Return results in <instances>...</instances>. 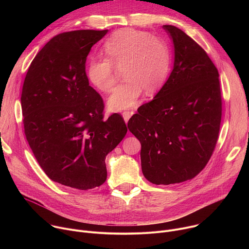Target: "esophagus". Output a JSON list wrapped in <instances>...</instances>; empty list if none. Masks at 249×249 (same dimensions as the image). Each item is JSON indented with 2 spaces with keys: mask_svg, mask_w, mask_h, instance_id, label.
<instances>
[{
  "mask_svg": "<svg viewBox=\"0 0 249 249\" xmlns=\"http://www.w3.org/2000/svg\"><path fill=\"white\" fill-rule=\"evenodd\" d=\"M133 113H134L133 111H124V112L122 113V116H123V118H124V120H125L126 123L129 121V119H130V117L132 116Z\"/></svg>",
  "mask_w": 249,
  "mask_h": 249,
  "instance_id": "1",
  "label": "esophagus"
}]
</instances>
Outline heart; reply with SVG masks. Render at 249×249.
Masks as SVG:
<instances>
[{
  "mask_svg": "<svg viewBox=\"0 0 249 249\" xmlns=\"http://www.w3.org/2000/svg\"><path fill=\"white\" fill-rule=\"evenodd\" d=\"M103 48L107 58L91 57L87 76L96 89L108 92L116 83L115 67H123L125 82L108 98L110 110L132 108L142 91L151 95L164 85L171 60L169 48L163 40L146 31L123 28L112 33Z\"/></svg>",
  "mask_w": 249,
  "mask_h": 249,
  "instance_id": "obj_1",
  "label": "heart"
}]
</instances>
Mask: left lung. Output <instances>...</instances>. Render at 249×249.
I'll return each instance as SVG.
<instances>
[{"label":"left lung","instance_id":"1","mask_svg":"<svg viewBox=\"0 0 249 249\" xmlns=\"http://www.w3.org/2000/svg\"><path fill=\"white\" fill-rule=\"evenodd\" d=\"M162 27L173 42V69L155 98L128 121L142 146V171L157 185L194 178L215 150L222 119L216 66L181 29Z\"/></svg>","mask_w":249,"mask_h":249}]
</instances>
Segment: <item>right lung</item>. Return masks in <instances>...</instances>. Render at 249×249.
Instances as JSON below:
<instances>
[{"label": "right lung", "instance_id": "1", "mask_svg": "<svg viewBox=\"0 0 249 249\" xmlns=\"http://www.w3.org/2000/svg\"><path fill=\"white\" fill-rule=\"evenodd\" d=\"M60 33L32 60L20 97L28 145L49 178L89 190L107 177L105 158L127 133L122 116L103 118L102 97L89 83L87 57L107 33Z\"/></svg>", "mask_w": 249, "mask_h": 249}]
</instances>
